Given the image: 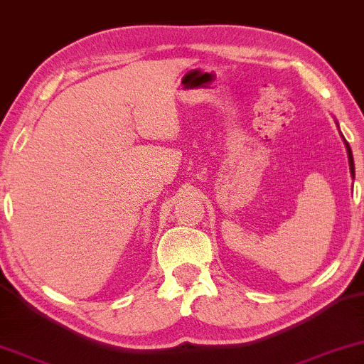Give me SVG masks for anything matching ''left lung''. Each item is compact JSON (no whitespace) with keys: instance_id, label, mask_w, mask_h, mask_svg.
I'll use <instances>...</instances> for the list:
<instances>
[{"instance_id":"8db88e82","label":"left lung","mask_w":364,"mask_h":364,"mask_svg":"<svg viewBox=\"0 0 364 364\" xmlns=\"http://www.w3.org/2000/svg\"><path fill=\"white\" fill-rule=\"evenodd\" d=\"M346 148H348V158H350V166H351V174L355 176V163H353V154H351V149H350V144L346 143Z\"/></svg>"}]
</instances>
